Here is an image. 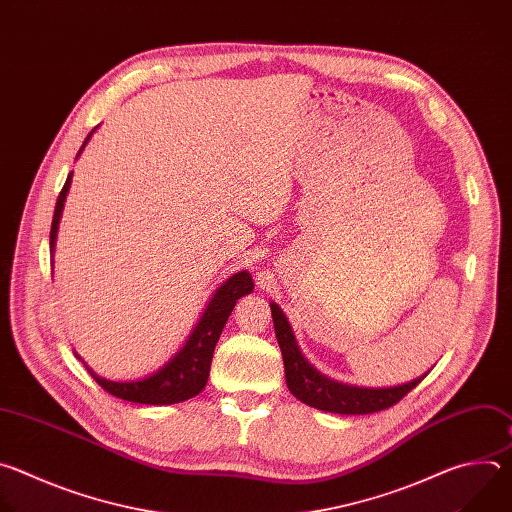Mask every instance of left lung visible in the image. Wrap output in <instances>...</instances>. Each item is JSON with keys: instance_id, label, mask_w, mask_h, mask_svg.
Returning <instances> with one entry per match:
<instances>
[{"instance_id": "obj_1", "label": "left lung", "mask_w": 512, "mask_h": 512, "mask_svg": "<svg viewBox=\"0 0 512 512\" xmlns=\"http://www.w3.org/2000/svg\"><path fill=\"white\" fill-rule=\"evenodd\" d=\"M271 316H273L275 336L283 356L287 389L294 393V397H298L302 403L310 407H316L328 413H340V415H367V413L383 411L399 403L429 373L427 371L425 375L413 379L411 383L383 387V389L338 383L318 373L304 358L287 318L283 316L281 308L275 302H271Z\"/></svg>"}]
</instances>
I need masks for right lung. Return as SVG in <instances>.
Here are the masks:
<instances>
[{
	"label": "right lung",
	"instance_id": "1",
	"mask_svg": "<svg viewBox=\"0 0 512 512\" xmlns=\"http://www.w3.org/2000/svg\"><path fill=\"white\" fill-rule=\"evenodd\" d=\"M97 127L87 135L83 148L79 150V156L83 154L85 145L89 143V139L97 131ZM70 182H72V172L68 174L64 186L58 194L56 208H54V218H52V227H50V251L52 253H54L60 216H62V210H64V200H66ZM251 291H253V279H251V273L247 269L231 275L221 287L214 291V296L210 298L206 310L202 312L198 324L194 326V330L188 336V340L184 342V346L164 364V367H160L150 377L139 379V381L119 383V381L101 379L89 367H87V371L109 395L131 401V403L172 405V403L192 399L206 387L214 346H216L218 338H221V332H223L237 300L251 294Z\"/></svg>",
	"mask_w": 512,
	"mask_h": 512
}]
</instances>
